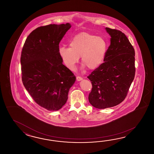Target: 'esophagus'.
<instances>
[{"label": "esophagus", "instance_id": "34e87169", "mask_svg": "<svg viewBox=\"0 0 154 154\" xmlns=\"http://www.w3.org/2000/svg\"><path fill=\"white\" fill-rule=\"evenodd\" d=\"M82 80V77H80V76H77L76 77V80L77 81H78V82H79V81H81V80Z\"/></svg>", "mask_w": 154, "mask_h": 154}]
</instances>
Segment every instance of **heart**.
I'll list each match as a JSON object with an SVG mask.
<instances>
[{
	"label": "heart",
	"mask_w": 154,
	"mask_h": 154,
	"mask_svg": "<svg viewBox=\"0 0 154 154\" xmlns=\"http://www.w3.org/2000/svg\"><path fill=\"white\" fill-rule=\"evenodd\" d=\"M69 46L59 47L58 53L64 65L70 70L75 69L80 57L84 67L91 70L98 68L104 62L108 49L105 38L85 32L74 36Z\"/></svg>",
	"instance_id": "1"
}]
</instances>
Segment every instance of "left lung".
Instances as JSON below:
<instances>
[{"label": "left lung", "instance_id": "1", "mask_svg": "<svg viewBox=\"0 0 154 154\" xmlns=\"http://www.w3.org/2000/svg\"><path fill=\"white\" fill-rule=\"evenodd\" d=\"M111 36L104 63L88 76L91 82L88 101L98 109L119 105L126 97L135 72V51L119 30L106 27Z\"/></svg>", "mask_w": 154, "mask_h": 154}]
</instances>
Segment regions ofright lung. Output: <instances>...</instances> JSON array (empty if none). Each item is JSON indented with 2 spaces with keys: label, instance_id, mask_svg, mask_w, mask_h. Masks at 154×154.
Segmentation results:
<instances>
[{
  "label": "right lung",
  "instance_id": "right-lung-1",
  "mask_svg": "<svg viewBox=\"0 0 154 154\" xmlns=\"http://www.w3.org/2000/svg\"><path fill=\"white\" fill-rule=\"evenodd\" d=\"M71 27L69 23L41 26L30 33L21 55L22 81L34 101L48 111L66 104L76 77L63 65L59 44Z\"/></svg>",
  "mask_w": 154,
  "mask_h": 154
}]
</instances>
